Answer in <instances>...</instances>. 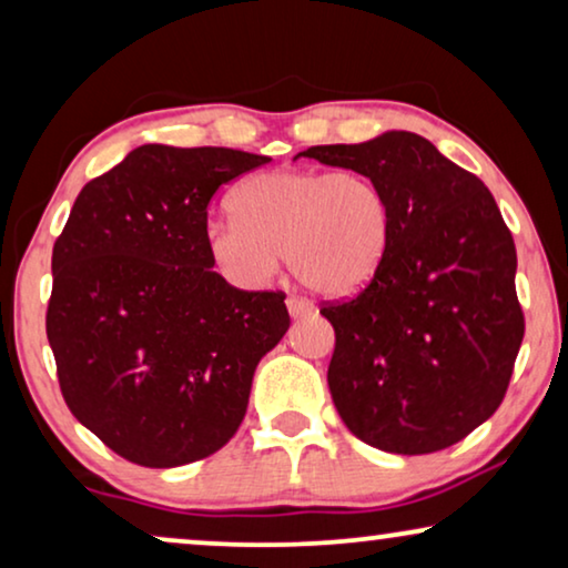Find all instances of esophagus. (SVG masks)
<instances>
[{
  "label": "esophagus",
  "instance_id": "1",
  "mask_svg": "<svg viewBox=\"0 0 568 568\" xmlns=\"http://www.w3.org/2000/svg\"><path fill=\"white\" fill-rule=\"evenodd\" d=\"M286 310H290L292 317H305V315H313L315 313L313 302H307V300H302V297H290V300H286Z\"/></svg>",
  "mask_w": 568,
  "mask_h": 568
}]
</instances>
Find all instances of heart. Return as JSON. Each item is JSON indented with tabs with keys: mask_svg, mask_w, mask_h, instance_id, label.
<instances>
[{
	"mask_svg": "<svg viewBox=\"0 0 568 568\" xmlns=\"http://www.w3.org/2000/svg\"><path fill=\"white\" fill-rule=\"evenodd\" d=\"M235 220L206 227V251L224 278L258 290L284 253L302 284L325 297H352L383 266L393 214L375 178L356 170L282 168L245 178L232 191Z\"/></svg>",
	"mask_w": 568,
	"mask_h": 568,
	"instance_id": "1",
	"label": "heart"
}]
</instances>
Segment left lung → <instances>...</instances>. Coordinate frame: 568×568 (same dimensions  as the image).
<instances>
[{"instance_id": "obj_1", "label": "left lung", "mask_w": 568, "mask_h": 568, "mask_svg": "<svg viewBox=\"0 0 568 568\" xmlns=\"http://www.w3.org/2000/svg\"><path fill=\"white\" fill-rule=\"evenodd\" d=\"M302 154L375 178L393 214L377 276L321 310L341 422L395 455L455 445L499 408L525 336L515 240L491 191L410 131Z\"/></svg>"}]
</instances>
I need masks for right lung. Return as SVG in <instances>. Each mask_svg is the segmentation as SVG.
Wrapping results in <instances>:
<instances>
[{
    "instance_id": "1",
    "label": "right lung",
    "mask_w": 568,
    "mask_h": 568,
    "mask_svg": "<svg viewBox=\"0 0 568 568\" xmlns=\"http://www.w3.org/2000/svg\"><path fill=\"white\" fill-rule=\"evenodd\" d=\"M268 158L142 144L77 196L45 313L77 422L144 468L214 455L243 424L258 362L290 328L282 292H243L206 251L216 189Z\"/></svg>"
}]
</instances>
